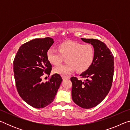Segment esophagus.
Returning <instances> with one entry per match:
<instances>
[{"instance_id":"34e87169","label":"esophagus","mask_w":130,"mask_h":130,"mask_svg":"<svg viewBox=\"0 0 130 130\" xmlns=\"http://www.w3.org/2000/svg\"><path fill=\"white\" fill-rule=\"evenodd\" d=\"M62 78L63 80H65V79H68V78H69V77H67V76H62Z\"/></svg>"}]
</instances>
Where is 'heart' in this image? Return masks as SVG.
<instances>
[{
	"mask_svg": "<svg viewBox=\"0 0 130 130\" xmlns=\"http://www.w3.org/2000/svg\"><path fill=\"white\" fill-rule=\"evenodd\" d=\"M49 62L57 65L66 57L67 63L57 66L53 72L61 75H67L75 69L77 73L87 71L94 62L95 50L91 44H84L72 41H65L58 45V50L50 48L47 51Z\"/></svg>",
	"mask_w": 130,
	"mask_h": 130,
	"instance_id": "heart-1",
	"label": "heart"
}]
</instances>
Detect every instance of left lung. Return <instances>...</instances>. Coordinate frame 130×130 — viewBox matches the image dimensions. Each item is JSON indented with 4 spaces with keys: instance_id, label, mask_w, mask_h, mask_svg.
<instances>
[{
    "instance_id": "1",
    "label": "left lung",
    "mask_w": 130,
    "mask_h": 130,
    "mask_svg": "<svg viewBox=\"0 0 130 130\" xmlns=\"http://www.w3.org/2000/svg\"><path fill=\"white\" fill-rule=\"evenodd\" d=\"M81 39L93 45L95 58L89 69L80 75L86 78V80H78L76 77L70 78L72 96L77 105L89 109L100 104L111 89L114 73V57L107 45L100 40L83 38Z\"/></svg>"
}]
</instances>
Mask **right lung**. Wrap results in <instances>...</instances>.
I'll return each mask as SVG.
<instances>
[{
    "label": "right lung",
    "mask_w": 130,
    "mask_h": 130,
    "mask_svg": "<svg viewBox=\"0 0 130 130\" xmlns=\"http://www.w3.org/2000/svg\"><path fill=\"white\" fill-rule=\"evenodd\" d=\"M53 43L50 37L28 41L19 47L13 63L18 92L26 103L36 108H43L53 102L62 81L56 73L47 82L41 81L44 73L50 75L51 72L46 53Z\"/></svg>",
    "instance_id": "add662e5"
}]
</instances>
